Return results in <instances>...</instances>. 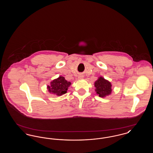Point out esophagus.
<instances>
[{"label": "esophagus", "mask_w": 153, "mask_h": 153, "mask_svg": "<svg viewBox=\"0 0 153 153\" xmlns=\"http://www.w3.org/2000/svg\"><path fill=\"white\" fill-rule=\"evenodd\" d=\"M82 78H83V76H79L78 77V79H82Z\"/></svg>", "instance_id": "34e87169"}]
</instances>
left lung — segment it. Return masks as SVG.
Instances as JSON below:
<instances>
[{
	"label": "left lung",
	"instance_id": "left-lung-1",
	"mask_svg": "<svg viewBox=\"0 0 153 153\" xmlns=\"http://www.w3.org/2000/svg\"><path fill=\"white\" fill-rule=\"evenodd\" d=\"M95 87L96 93L99 96L102 97L110 95L112 91L111 82L102 77H100L98 80L95 81Z\"/></svg>",
	"mask_w": 153,
	"mask_h": 153
}]
</instances>
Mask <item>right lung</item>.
<instances>
[{"instance_id":"1","label":"right lung","mask_w":153,"mask_h":153,"mask_svg":"<svg viewBox=\"0 0 153 153\" xmlns=\"http://www.w3.org/2000/svg\"><path fill=\"white\" fill-rule=\"evenodd\" d=\"M51 86H48L49 92L57 96H61L66 93L68 88L71 84V82L67 81L64 77L60 76L58 79L51 81Z\"/></svg>"}]
</instances>
